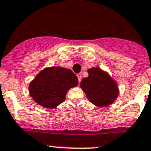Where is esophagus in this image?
Instances as JSON below:
<instances>
[{
	"label": "esophagus",
	"mask_w": 151,
	"mask_h": 151,
	"mask_svg": "<svg viewBox=\"0 0 151 151\" xmlns=\"http://www.w3.org/2000/svg\"><path fill=\"white\" fill-rule=\"evenodd\" d=\"M77 77H78V82H81V78H82V76H81V73H78V74H77Z\"/></svg>",
	"instance_id": "obj_1"
}]
</instances>
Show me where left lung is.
Masks as SVG:
<instances>
[{"mask_svg":"<svg viewBox=\"0 0 151 151\" xmlns=\"http://www.w3.org/2000/svg\"><path fill=\"white\" fill-rule=\"evenodd\" d=\"M89 76L80 83V87L89 101L94 105L105 107L113 104L119 96L117 83L107 72L99 67L87 70Z\"/></svg>","mask_w":151,"mask_h":151,"instance_id":"obj_1","label":"left lung"}]
</instances>
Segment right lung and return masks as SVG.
Masks as SVG:
<instances>
[{"label": "right lung", "mask_w": 151, "mask_h": 151, "mask_svg": "<svg viewBox=\"0 0 151 151\" xmlns=\"http://www.w3.org/2000/svg\"><path fill=\"white\" fill-rule=\"evenodd\" d=\"M78 84V78L70 69L46 67L29 83V93L38 104L54 109L65 101L67 91Z\"/></svg>", "instance_id": "1"}]
</instances>
